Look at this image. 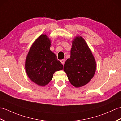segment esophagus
I'll list each match as a JSON object with an SVG mask.
<instances>
[{
  "label": "esophagus",
  "mask_w": 121,
  "mask_h": 121,
  "mask_svg": "<svg viewBox=\"0 0 121 121\" xmlns=\"http://www.w3.org/2000/svg\"><path fill=\"white\" fill-rule=\"evenodd\" d=\"M60 62H61V63H62V65H63L64 64H65V59H62V60H60Z\"/></svg>",
  "instance_id": "1"
}]
</instances>
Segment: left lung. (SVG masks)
<instances>
[{
    "instance_id": "left-lung-1",
    "label": "left lung",
    "mask_w": 121,
    "mask_h": 121,
    "mask_svg": "<svg viewBox=\"0 0 121 121\" xmlns=\"http://www.w3.org/2000/svg\"><path fill=\"white\" fill-rule=\"evenodd\" d=\"M96 70V60L86 41L76 36L72 43L70 58L63 68L70 83L76 88L85 85L93 78Z\"/></svg>"
}]
</instances>
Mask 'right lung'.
Here are the masks:
<instances>
[{
    "label": "right lung",
    "instance_id": "add662e5",
    "mask_svg": "<svg viewBox=\"0 0 121 121\" xmlns=\"http://www.w3.org/2000/svg\"><path fill=\"white\" fill-rule=\"evenodd\" d=\"M51 40L42 34L33 43L26 57L25 71L29 78L40 86L51 81L55 72L63 70V65L50 49Z\"/></svg>",
    "mask_w": 121,
    "mask_h": 121
}]
</instances>
